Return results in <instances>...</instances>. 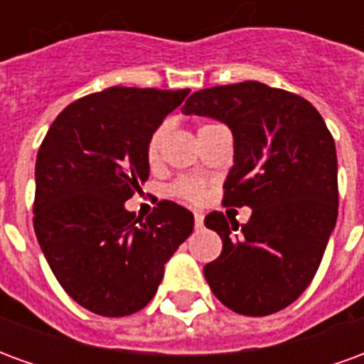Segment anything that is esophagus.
<instances>
[{"label":"esophagus","mask_w":364,"mask_h":364,"mask_svg":"<svg viewBox=\"0 0 364 364\" xmlns=\"http://www.w3.org/2000/svg\"><path fill=\"white\" fill-rule=\"evenodd\" d=\"M203 224H205V214L195 213V226H197V228H203Z\"/></svg>","instance_id":"34e87169"}]
</instances>
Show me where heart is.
<instances>
[{
    "mask_svg": "<svg viewBox=\"0 0 364 364\" xmlns=\"http://www.w3.org/2000/svg\"><path fill=\"white\" fill-rule=\"evenodd\" d=\"M206 127H208V124H206ZM200 128H198V130H200ZM166 134L167 127H159L158 130L150 136L148 148H146V158H148L150 164H156V161H158L159 150H161V144H164ZM171 191H173V195L185 198V200H189V203H200V200L205 198V185L198 181V179H193V177L179 179V181L171 187Z\"/></svg>",
    "mask_w": 364,
    "mask_h": 364,
    "instance_id": "b5f03b06",
    "label": "heart"
}]
</instances>
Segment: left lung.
Segmentation results:
<instances>
[{"label": "left lung", "instance_id": "8db88e82", "mask_svg": "<svg viewBox=\"0 0 364 364\" xmlns=\"http://www.w3.org/2000/svg\"><path fill=\"white\" fill-rule=\"evenodd\" d=\"M181 111L232 130L224 205L252 208L242 226L222 213L205 218L222 237L206 282L234 312H279L310 284L336 228V142L312 103L259 82L195 91Z\"/></svg>", "mask_w": 364, "mask_h": 364}]
</instances>
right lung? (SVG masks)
I'll list each match as a JSON object with an SVG mask.
<instances>
[{"instance_id": "right-lung-1", "label": "right lung", "mask_w": 364, "mask_h": 364, "mask_svg": "<svg viewBox=\"0 0 364 364\" xmlns=\"http://www.w3.org/2000/svg\"><path fill=\"white\" fill-rule=\"evenodd\" d=\"M189 90L109 87L68 105L36 156L35 234L62 289L90 312L128 316L150 302L166 263L193 232V213L161 200L140 220L150 136Z\"/></svg>"}]
</instances>
